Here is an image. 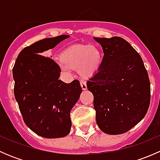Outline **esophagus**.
<instances>
[{"mask_svg":"<svg viewBox=\"0 0 160 160\" xmlns=\"http://www.w3.org/2000/svg\"><path fill=\"white\" fill-rule=\"evenodd\" d=\"M80 86H81V88L83 90H87L88 87H87V83L85 81H80Z\"/></svg>","mask_w":160,"mask_h":160,"instance_id":"esophagus-1","label":"esophagus"}]
</instances>
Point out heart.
I'll return each instance as SVG.
<instances>
[{
    "label": "heart",
    "mask_w": 160,
    "mask_h": 160,
    "mask_svg": "<svg viewBox=\"0 0 160 160\" xmlns=\"http://www.w3.org/2000/svg\"><path fill=\"white\" fill-rule=\"evenodd\" d=\"M61 68L64 71L78 70L83 77H90L99 69L101 52L93 45H74L60 55Z\"/></svg>",
    "instance_id": "1"
}]
</instances>
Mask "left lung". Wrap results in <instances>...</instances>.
Returning a JSON list of instances; mask_svg holds the SVG:
<instances>
[{"label": "left lung", "instance_id": "1", "mask_svg": "<svg viewBox=\"0 0 160 160\" xmlns=\"http://www.w3.org/2000/svg\"><path fill=\"white\" fill-rule=\"evenodd\" d=\"M104 55L87 82L93 95L96 121L108 135L125 133L142 120L150 104V82L140 55L124 38H93Z\"/></svg>", "mask_w": 160, "mask_h": 160}]
</instances>
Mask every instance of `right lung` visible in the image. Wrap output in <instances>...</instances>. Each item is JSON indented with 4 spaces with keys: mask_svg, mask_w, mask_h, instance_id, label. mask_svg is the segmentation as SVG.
Instances as JSON below:
<instances>
[{
    "mask_svg": "<svg viewBox=\"0 0 160 160\" xmlns=\"http://www.w3.org/2000/svg\"><path fill=\"white\" fill-rule=\"evenodd\" d=\"M69 37L44 38L24 48L13 67L14 97L24 122L32 132L46 138L70 133V111L82 92L79 80L66 83L59 80V65L41 56Z\"/></svg>",
    "mask_w": 160,
    "mask_h": 160,
    "instance_id": "add662e5",
    "label": "right lung"
}]
</instances>
